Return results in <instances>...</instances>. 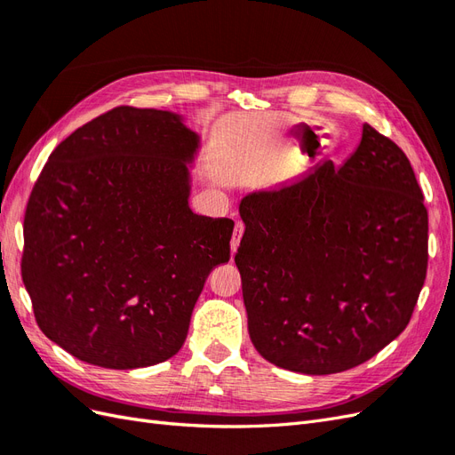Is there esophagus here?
Returning a JSON list of instances; mask_svg holds the SVG:
<instances>
[{"instance_id": "esophagus-1", "label": "esophagus", "mask_w": 455, "mask_h": 455, "mask_svg": "<svg viewBox=\"0 0 455 455\" xmlns=\"http://www.w3.org/2000/svg\"><path fill=\"white\" fill-rule=\"evenodd\" d=\"M243 231H244V226L241 222L235 224V229H233V237H231V256L237 252L239 249V243H241V237H243Z\"/></svg>"}]
</instances>
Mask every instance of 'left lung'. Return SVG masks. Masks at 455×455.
I'll use <instances>...</instances> for the list:
<instances>
[{
  "label": "left lung",
  "instance_id": "obj_1",
  "mask_svg": "<svg viewBox=\"0 0 455 455\" xmlns=\"http://www.w3.org/2000/svg\"><path fill=\"white\" fill-rule=\"evenodd\" d=\"M235 254L249 334L271 364L309 376L366 363L410 323L429 220L404 151L363 125L353 154L239 203Z\"/></svg>",
  "mask_w": 455,
  "mask_h": 455
}]
</instances>
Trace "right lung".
I'll return each instance as SVG.
<instances>
[{"mask_svg":"<svg viewBox=\"0 0 455 455\" xmlns=\"http://www.w3.org/2000/svg\"><path fill=\"white\" fill-rule=\"evenodd\" d=\"M201 136L188 117L121 106L52 151L24 218L36 321L76 359L114 370L171 359L233 220L191 211Z\"/></svg>","mask_w":455,"mask_h":455,"instance_id":"right-lung-1","label":"right lung"}]
</instances>
